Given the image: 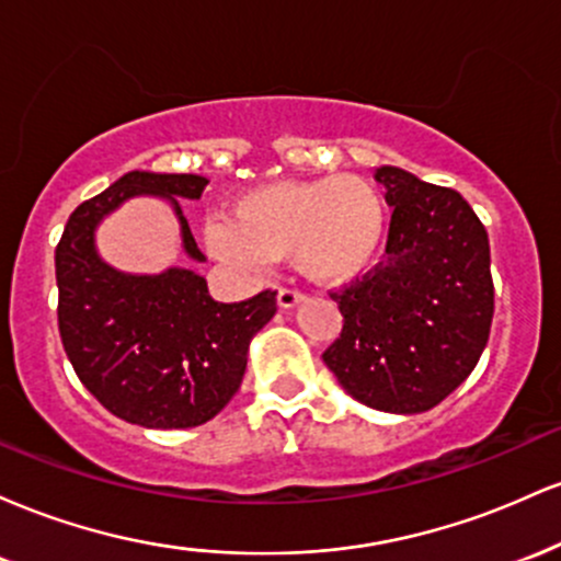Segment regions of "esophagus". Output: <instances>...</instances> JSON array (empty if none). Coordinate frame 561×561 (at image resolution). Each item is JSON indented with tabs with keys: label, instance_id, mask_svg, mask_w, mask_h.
I'll return each mask as SVG.
<instances>
[{
	"label": "esophagus",
	"instance_id": "34e87169",
	"mask_svg": "<svg viewBox=\"0 0 561 561\" xmlns=\"http://www.w3.org/2000/svg\"><path fill=\"white\" fill-rule=\"evenodd\" d=\"M302 300V295L298 293V289H289V287H282L279 293H276V302H279V308H295L298 302Z\"/></svg>",
	"mask_w": 561,
	"mask_h": 561
}]
</instances>
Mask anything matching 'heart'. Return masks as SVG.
Masks as SVG:
<instances>
[{
    "label": "heart",
    "mask_w": 561,
    "mask_h": 561,
    "mask_svg": "<svg viewBox=\"0 0 561 561\" xmlns=\"http://www.w3.org/2000/svg\"><path fill=\"white\" fill-rule=\"evenodd\" d=\"M385 203L358 176L276 182L234 203L231 221H210L205 242L221 261L259 272L268 259H295L308 279L340 285L377 261Z\"/></svg>",
    "instance_id": "obj_1"
}]
</instances>
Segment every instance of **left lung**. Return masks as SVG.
<instances>
[{
    "label": "left lung",
    "instance_id": "8db88e82",
    "mask_svg": "<svg viewBox=\"0 0 561 561\" xmlns=\"http://www.w3.org/2000/svg\"><path fill=\"white\" fill-rule=\"evenodd\" d=\"M392 205L388 259L343 293L345 324L324 364L347 396L390 414H422L478 366L493 321L488 231L456 190L379 165Z\"/></svg>",
    "mask_w": 561,
    "mask_h": 561
}]
</instances>
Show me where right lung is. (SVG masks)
<instances>
[{
    "instance_id": "obj_1",
    "label": "right lung",
    "mask_w": 561,
    "mask_h": 561,
    "mask_svg": "<svg viewBox=\"0 0 561 561\" xmlns=\"http://www.w3.org/2000/svg\"><path fill=\"white\" fill-rule=\"evenodd\" d=\"M197 173L128 171L73 210L55 250L57 321L76 375L107 411L152 430L214 420L240 390L250 340L276 313V293L218 302L197 272L126 274L102 261L96 227L131 197H160L179 221L186 259L203 263L179 199H199Z\"/></svg>"
}]
</instances>
